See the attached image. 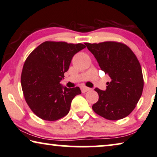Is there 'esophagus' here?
<instances>
[{
    "label": "esophagus",
    "mask_w": 157,
    "mask_h": 157,
    "mask_svg": "<svg viewBox=\"0 0 157 157\" xmlns=\"http://www.w3.org/2000/svg\"><path fill=\"white\" fill-rule=\"evenodd\" d=\"M90 90V88L86 87V86H81V91L82 92H83V93H85V92L89 91Z\"/></svg>",
    "instance_id": "obj_1"
}]
</instances>
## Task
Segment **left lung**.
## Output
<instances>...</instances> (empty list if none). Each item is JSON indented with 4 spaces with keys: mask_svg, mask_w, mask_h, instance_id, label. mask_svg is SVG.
I'll list each match as a JSON object with an SVG mask.
<instances>
[{
    "mask_svg": "<svg viewBox=\"0 0 157 157\" xmlns=\"http://www.w3.org/2000/svg\"><path fill=\"white\" fill-rule=\"evenodd\" d=\"M85 45L93 54L101 70L112 79L107 82L105 90L94 89L99 100L92 105V109L109 120L126 117L135 108L144 87L138 59L128 46L117 42Z\"/></svg>",
    "mask_w": 157,
    "mask_h": 157,
    "instance_id": "left-lung-1",
    "label": "left lung"
}]
</instances>
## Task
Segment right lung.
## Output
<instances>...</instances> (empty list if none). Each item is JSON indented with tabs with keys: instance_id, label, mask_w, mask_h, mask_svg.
Segmentation results:
<instances>
[{
	"instance_id": "1",
	"label": "right lung",
	"mask_w": 157,
	"mask_h": 157,
	"mask_svg": "<svg viewBox=\"0 0 157 157\" xmlns=\"http://www.w3.org/2000/svg\"><path fill=\"white\" fill-rule=\"evenodd\" d=\"M85 48L82 43L46 41L26 59L21 74L22 90L30 109L42 120L56 121L67 115L72 100L81 94L79 87L69 89L59 82L72 57Z\"/></svg>"
}]
</instances>
